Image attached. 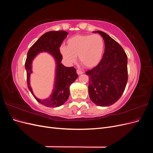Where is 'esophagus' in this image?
I'll return each instance as SVG.
<instances>
[{"instance_id": "1", "label": "esophagus", "mask_w": 153, "mask_h": 153, "mask_svg": "<svg viewBox=\"0 0 153 153\" xmlns=\"http://www.w3.org/2000/svg\"><path fill=\"white\" fill-rule=\"evenodd\" d=\"M76 73H77L78 75H81V74L83 73V71L80 70V69H76Z\"/></svg>"}]
</instances>
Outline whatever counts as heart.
<instances>
[{"label":"heart","mask_w":153,"mask_h":153,"mask_svg":"<svg viewBox=\"0 0 153 153\" xmlns=\"http://www.w3.org/2000/svg\"><path fill=\"white\" fill-rule=\"evenodd\" d=\"M104 48V39L99 34L76 35L68 40L67 47H60V52L69 62H75L78 55L83 66L93 68L101 61Z\"/></svg>","instance_id":"1"}]
</instances>
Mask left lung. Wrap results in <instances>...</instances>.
Masks as SVG:
<instances>
[{
    "label": "left lung",
    "mask_w": 153,
    "mask_h": 153,
    "mask_svg": "<svg viewBox=\"0 0 153 153\" xmlns=\"http://www.w3.org/2000/svg\"><path fill=\"white\" fill-rule=\"evenodd\" d=\"M105 41V52L100 63L85 72L89 76L91 101L101 106L112 105L121 98L128 82V57L123 47L105 32L98 30Z\"/></svg>",
    "instance_id": "1"
}]
</instances>
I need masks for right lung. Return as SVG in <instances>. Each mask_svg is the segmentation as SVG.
<instances>
[{"label":"right lung","mask_w":153,"mask_h":153,"mask_svg":"<svg viewBox=\"0 0 153 153\" xmlns=\"http://www.w3.org/2000/svg\"><path fill=\"white\" fill-rule=\"evenodd\" d=\"M68 32L64 30L46 32L37 40L27 52L25 68L27 71V86L35 99L48 107H58L66 102L69 96V86L78 77L74 67H66L61 63L62 55L59 48ZM47 51L52 54L57 62L56 77L54 89L48 99L43 100L38 99L33 94L30 85V75L31 72V64L35 55L39 52Z\"/></svg>","instance_id":"obj_1"}]
</instances>
